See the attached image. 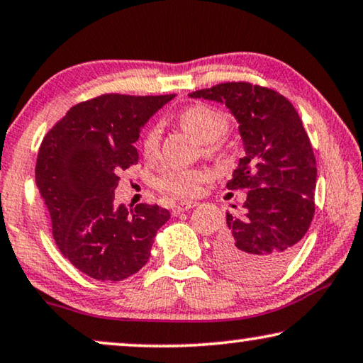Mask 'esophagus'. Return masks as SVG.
<instances>
[{"label": "esophagus", "instance_id": "34e87169", "mask_svg": "<svg viewBox=\"0 0 363 363\" xmlns=\"http://www.w3.org/2000/svg\"><path fill=\"white\" fill-rule=\"evenodd\" d=\"M197 206V202L194 201H186V202H179L177 206L174 207V213H181V212H186L189 208H194Z\"/></svg>", "mask_w": 363, "mask_h": 363}]
</instances>
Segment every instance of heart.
<instances>
[{"label":"heart","instance_id":"1","mask_svg":"<svg viewBox=\"0 0 363 363\" xmlns=\"http://www.w3.org/2000/svg\"><path fill=\"white\" fill-rule=\"evenodd\" d=\"M177 123L203 141V152L207 156H217L225 150L223 136L230 130V120L216 106L207 104L189 105L177 115ZM160 145L161 128L155 125L143 138V155L146 157H156L160 152ZM207 179L208 174L203 169H166L156 177L155 186L157 191L169 194L172 197L189 199L196 197L201 192Z\"/></svg>","mask_w":363,"mask_h":363}]
</instances>
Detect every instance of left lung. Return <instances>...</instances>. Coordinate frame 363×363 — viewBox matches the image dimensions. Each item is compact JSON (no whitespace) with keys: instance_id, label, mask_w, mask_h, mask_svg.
<instances>
[{"instance_id":"obj_1","label":"left lung","mask_w":363,"mask_h":363,"mask_svg":"<svg viewBox=\"0 0 363 363\" xmlns=\"http://www.w3.org/2000/svg\"><path fill=\"white\" fill-rule=\"evenodd\" d=\"M189 95L223 101L238 120L245 145L227 187L247 189V202L240 216L227 213L217 262L245 281L277 277L308 233L315 211L318 167L299 113L279 91L252 82H223Z\"/></svg>"}]
</instances>
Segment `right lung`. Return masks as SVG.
<instances>
[{"label": "right lung", "mask_w": 363, "mask_h": 363, "mask_svg": "<svg viewBox=\"0 0 363 363\" xmlns=\"http://www.w3.org/2000/svg\"><path fill=\"white\" fill-rule=\"evenodd\" d=\"M169 95L104 94L80 101L44 136L35 184L60 253L99 281H121L145 267L160 228V206L115 203L120 172L138 162L135 141Z\"/></svg>", "instance_id": "right-lung-1"}]
</instances>
